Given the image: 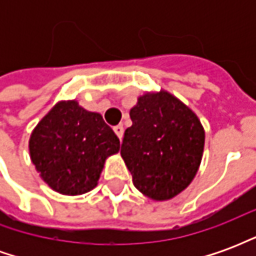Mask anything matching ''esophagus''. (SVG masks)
I'll return each instance as SVG.
<instances>
[{
    "instance_id": "obj_1",
    "label": "esophagus",
    "mask_w": 256,
    "mask_h": 256,
    "mask_svg": "<svg viewBox=\"0 0 256 256\" xmlns=\"http://www.w3.org/2000/svg\"><path fill=\"white\" fill-rule=\"evenodd\" d=\"M114 132L116 133V136L119 137V140L123 138V133H124V128H123L122 124H118V126H115V128H114Z\"/></svg>"
}]
</instances>
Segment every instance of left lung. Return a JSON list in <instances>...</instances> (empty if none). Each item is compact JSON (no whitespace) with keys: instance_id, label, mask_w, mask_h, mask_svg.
<instances>
[{"instance_id":"8db88e82","label":"left lung","mask_w":256,"mask_h":256,"mask_svg":"<svg viewBox=\"0 0 256 256\" xmlns=\"http://www.w3.org/2000/svg\"><path fill=\"white\" fill-rule=\"evenodd\" d=\"M120 155L133 184L146 198L163 202L193 181L204 150L198 115L166 90L140 96L130 110Z\"/></svg>"}]
</instances>
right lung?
<instances>
[{"label": "right lung", "mask_w": 256, "mask_h": 256, "mask_svg": "<svg viewBox=\"0 0 256 256\" xmlns=\"http://www.w3.org/2000/svg\"><path fill=\"white\" fill-rule=\"evenodd\" d=\"M116 134L78 101H58L31 133V162L54 192L76 196L97 186L106 158L119 152Z\"/></svg>", "instance_id": "1"}]
</instances>
